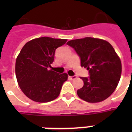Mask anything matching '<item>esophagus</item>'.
<instances>
[{
	"mask_svg": "<svg viewBox=\"0 0 132 132\" xmlns=\"http://www.w3.org/2000/svg\"><path fill=\"white\" fill-rule=\"evenodd\" d=\"M77 77L76 75H73V76H69L68 77V78L70 79V80H73V79H75Z\"/></svg>",
	"mask_w": 132,
	"mask_h": 132,
	"instance_id": "34e87169",
	"label": "esophagus"
}]
</instances>
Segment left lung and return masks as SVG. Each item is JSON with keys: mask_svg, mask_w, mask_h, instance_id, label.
Returning <instances> with one entry per match:
<instances>
[{"mask_svg": "<svg viewBox=\"0 0 132 132\" xmlns=\"http://www.w3.org/2000/svg\"><path fill=\"white\" fill-rule=\"evenodd\" d=\"M67 44L80 57L81 66L87 68L88 77H80L84 86L77 95L89 103L101 102L112 94L121 78L122 66L114 48L105 40L93 38L70 40Z\"/></svg>", "mask_w": 132, "mask_h": 132, "instance_id": "obj_1", "label": "left lung"}]
</instances>
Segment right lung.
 <instances>
[{
    "instance_id": "obj_1",
    "label": "right lung",
    "mask_w": 132,
    "mask_h": 132,
    "mask_svg": "<svg viewBox=\"0 0 132 132\" xmlns=\"http://www.w3.org/2000/svg\"><path fill=\"white\" fill-rule=\"evenodd\" d=\"M67 40L42 37L27 42L18 55L15 75L20 88L30 99L40 103L55 99L67 79L66 73L51 69L55 52Z\"/></svg>"
}]
</instances>
